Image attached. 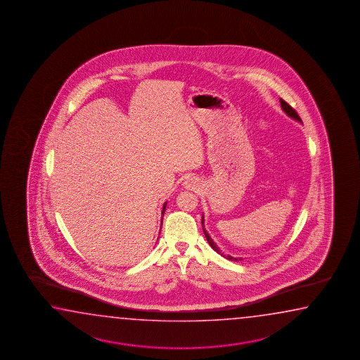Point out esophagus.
Here are the masks:
<instances>
[{
	"instance_id": "1",
	"label": "esophagus",
	"mask_w": 360,
	"mask_h": 360,
	"mask_svg": "<svg viewBox=\"0 0 360 360\" xmlns=\"http://www.w3.org/2000/svg\"><path fill=\"white\" fill-rule=\"evenodd\" d=\"M184 184H185V188L189 189V191H193V189H195L198 186V181L195 177H188Z\"/></svg>"
}]
</instances>
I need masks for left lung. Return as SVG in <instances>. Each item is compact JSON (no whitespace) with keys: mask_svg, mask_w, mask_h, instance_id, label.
<instances>
[{"mask_svg":"<svg viewBox=\"0 0 360 360\" xmlns=\"http://www.w3.org/2000/svg\"><path fill=\"white\" fill-rule=\"evenodd\" d=\"M280 103H281L282 110H283V111L286 112V115H289L290 117H292L294 120L302 121L300 120V117H299V115L296 113L295 110H294L292 107L290 106V105H288V103H286V102H285L283 99L280 98ZM202 225H203V231H205V239H207V241L210 243V245H211L212 249H213V250H216L217 253L221 254L222 257H225V258H227L229 261H241V258H233V257H231V255H225V254L222 253V252L219 250V248L217 247V245H216V243H214V241H213V240L211 239V236H210V235H208V233L205 231V219H203V217H202Z\"/></svg>","mask_w":360,"mask_h":360,"instance_id":"obj_1","label":"left lung"}]
</instances>
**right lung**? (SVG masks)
Masks as SVG:
<instances>
[{
    "label": "right lung",
    "instance_id": "1",
    "mask_svg": "<svg viewBox=\"0 0 360 360\" xmlns=\"http://www.w3.org/2000/svg\"><path fill=\"white\" fill-rule=\"evenodd\" d=\"M166 205H167V203H165V205H163L162 214L165 213V211H166Z\"/></svg>",
    "mask_w": 360,
    "mask_h": 360
}]
</instances>
